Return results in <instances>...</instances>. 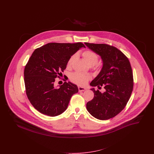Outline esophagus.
<instances>
[{
    "label": "esophagus",
    "mask_w": 154,
    "mask_h": 154,
    "mask_svg": "<svg viewBox=\"0 0 154 154\" xmlns=\"http://www.w3.org/2000/svg\"><path fill=\"white\" fill-rule=\"evenodd\" d=\"M78 88H79V90L80 92L84 91H85L87 89V88H85V87H79Z\"/></svg>",
    "instance_id": "esophagus-1"
}]
</instances>
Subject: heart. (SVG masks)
<instances>
[{"label":"heart","mask_w":154,"mask_h":154,"mask_svg":"<svg viewBox=\"0 0 154 154\" xmlns=\"http://www.w3.org/2000/svg\"><path fill=\"white\" fill-rule=\"evenodd\" d=\"M82 55L85 61L87 63L89 66H94L96 65L98 61V55L96 54L95 52L91 50H87L82 52ZM77 54H74L72 55L69 59L68 60L67 65V67H70L72 66L74 60L76 58ZM89 76L84 74L81 73L80 72H74L70 76V79L73 82L79 85H85L88 80L89 79Z\"/></svg>","instance_id":"obj_1"}]
</instances>
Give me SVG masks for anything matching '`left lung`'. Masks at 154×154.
Returning <instances> with one entry per match:
<instances>
[{"label": "left lung", "mask_w": 154, "mask_h": 154, "mask_svg": "<svg viewBox=\"0 0 154 154\" xmlns=\"http://www.w3.org/2000/svg\"><path fill=\"white\" fill-rule=\"evenodd\" d=\"M89 49L99 55L102 69L90 85L103 87L102 93L95 88L92 100L87 103V109L94 117L106 120L118 114L126 106L132 94L133 78L129 59L117 48L106 44L85 43Z\"/></svg>", "instance_id": "8db88e82"}]
</instances>
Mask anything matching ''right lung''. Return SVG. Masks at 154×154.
I'll return each mask as SVG.
<instances>
[{"mask_svg":"<svg viewBox=\"0 0 154 154\" xmlns=\"http://www.w3.org/2000/svg\"><path fill=\"white\" fill-rule=\"evenodd\" d=\"M81 43H48L37 48L25 66L26 93L32 106L45 115L55 117L67 109L72 95L79 92L75 84L65 82L56 87L55 79L66 68L68 60L81 48Z\"/></svg>","mask_w":154,"mask_h":154,"instance_id":"add662e5","label":"right lung"}]
</instances>
